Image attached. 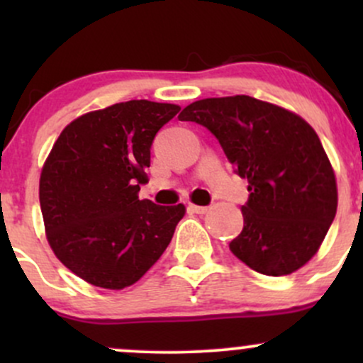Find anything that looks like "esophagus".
Listing matches in <instances>:
<instances>
[{
	"mask_svg": "<svg viewBox=\"0 0 363 363\" xmlns=\"http://www.w3.org/2000/svg\"><path fill=\"white\" fill-rule=\"evenodd\" d=\"M189 210L194 211V213H198V215H203L208 211V206H199V205H193V203H189Z\"/></svg>",
	"mask_w": 363,
	"mask_h": 363,
	"instance_id": "obj_1",
	"label": "esophagus"
}]
</instances>
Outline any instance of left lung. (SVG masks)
<instances>
[{
  "label": "left lung",
  "mask_w": 363,
  "mask_h": 363,
  "mask_svg": "<svg viewBox=\"0 0 363 363\" xmlns=\"http://www.w3.org/2000/svg\"><path fill=\"white\" fill-rule=\"evenodd\" d=\"M218 140L247 179L244 228L228 244L254 272L283 277L318 252L336 215V179L319 136L294 112L249 95L203 99L179 114Z\"/></svg>",
  "instance_id": "left-lung-1"
}]
</instances>
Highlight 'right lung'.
<instances>
[{"label": "right lung", "instance_id": "add662e5", "mask_svg": "<svg viewBox=\"0 0 363 363\" xmlns=\"http://www.w3.org/2000/svg\"><path fill=\"white\" fill-rule=\"evenodd\" d=\"M181 107L129 101L68 124L40 174L48 240L69 272L95 286L121 290L155 264L172 240L184 205L140 199L150 148Z\"/></svg>", "mask_w": 363, "mask_h": 363}]
</instances>
